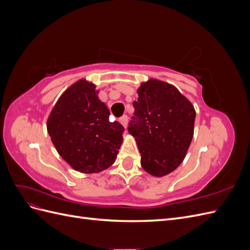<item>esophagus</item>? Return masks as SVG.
Segmentation results:
<instances>
[{
	"instance_id": "34e87169",
	"label": "esophagus",
	"mask_w": 250,
	"mask_h": 250,
	"mask_svg": "<svg viewBox=\"0 0 250 250\" xmlns=\"http://www.w3.org/2000/svg\"><path fill=\"white\" fill-rule=\"evenodd\" d=\"M119 122L122 124L123 126H124V128H126L127 127V123H128V117L126 116V115H124V116H122L120 118V120H119Z\"/></svg>"
}]
</instances>
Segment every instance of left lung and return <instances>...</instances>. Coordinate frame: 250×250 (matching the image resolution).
<instances>
[{
    "label": "left lung",
    "mask_w": 250,
    "mask_h": 250,
    "mask_svg": "<svg viewBox=\"0 0 250 250\" xmlns=\"http://www.w3.org/2000/svg\"><path fill=\"white\" fill-rule=\"evenodd\" d=\"M138 95L128 131L137 141L143 169L162 177L185 160L193 139L196 112L175 86L161 80L143 82Z\"/></svg>",
    "instance_id": "obj_1"
}]
</instances>
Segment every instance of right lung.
<instances>
[{
    "mask_svg": "<svg viewBox=\"0 0 250 250\" xmlns=\"http://www.w3.org/2000/svg\"><path fill=\"white\" fill-rule=\"evenodd\" d=\"M98 94L94 83L78 80L59 97L47 121L57 152L81 173L110 167L123 142L124 127L110 122V112Z\"/></svg>",
    "mask_w": 250,
    "mask_h": 250,
    "instance_id": "right-lung-1",
    "label": "right lung"
}]
</instances>
